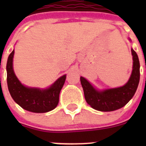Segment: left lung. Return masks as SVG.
Wrapping results in <instances>:
<instances>
[{"mask_svg": "<svg viewBox=\"0 0 146 146\" xmlns=\"http://www.w3.org/2000/svg\"><path fill=\"white\" fill-rule=\"evenodd\" d=\"M131 54L133 69L129 81L122 87L99 91L84 77H80L85 99L91 108L102 112L113 111L123 108L133 97L140 81V61L133 49H131Z\"/></svg>", "mask_w": 146, "mask_h": 146, "instance_id": "8db88e82", "label": "left lung"}]
</instances>
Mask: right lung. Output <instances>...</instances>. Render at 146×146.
<instances>
[{"instance_id": "1", "label": "right lung", "mask_w": 146, "mask_h": 146, "mask_svg": "<svg viewBox=\"0 0 146 146\" xmlns=\"http://www.w3.org/2000/svg\"><path fill=\"white\" fill-rule=\"evenodd\" d=\"M14 53L15 50L9 56L6 65L8 88L12 99L22 108L33 113H47L55 109L58 104L59 94L66 76L60 77L44 90L25 87L17 78L13 70Z\"/></svg>"}]
</instances>
